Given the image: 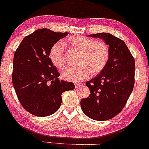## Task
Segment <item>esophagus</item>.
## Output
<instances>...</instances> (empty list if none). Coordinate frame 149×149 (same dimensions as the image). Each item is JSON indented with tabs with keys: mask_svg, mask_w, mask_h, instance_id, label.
Here are the masks:
<instances>
[{
	"mask_svg": "<svg viewBox=\"0 0 149 149\" xmlns=\"http://www.w3.org/2000/svg\"><path fill=\"white\" fill-rule=\"evenodd\" d=\"M81 85H82V84H80V83H75V86H76V88H80V87L81 86Z\"/></svg>",
	"mask_w": 149,
	"mask_h": 149,
	"instance_id": "esophagus-1",
	"label": "esophagus"
}]
</instances>
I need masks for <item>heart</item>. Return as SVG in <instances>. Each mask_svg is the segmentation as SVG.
<instances>
[{
	"mask_svg": "<svg viewBox=\"0 0 149 149\" xmlns=\"http://www.w3.org/2000/svg\"><path fill=\"white\" fill-rule=\"evenodd\" d=\"M64 44L78 52L76 59L78 65L70 66L62 73L66 80L82 81L90 73L93 76L99 74L109 61V47L103 42L95 41L93 39L83 36H75L64 40ZM49 56L53 64L59 69H64L68 64V58L62 42L54 44Z\"/></svg>",
	"mask_w": 149,
	"mask_h": 149,
	"instance_id": "heart-1",
	"label": "heart"
}]
</instances>
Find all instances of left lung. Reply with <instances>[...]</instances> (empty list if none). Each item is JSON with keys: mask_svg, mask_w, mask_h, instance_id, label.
<instances>
[{"mask_svg": "<svg viewBox=\"0 0 149 149\" xmlns=\"http://www.w3.org/2000/svg\"><path fill=\"white\" fill-rule=\"evenodd\" d=\"M104 40L109 46V59L102 72L86 85L88 98L82 99L83 112L95 120H107L123 110L134 85L135 61L123 40L109 33L88 35Z\"/></svg>", "mask_w": 149, "mask_h": 149, "instance_id": "obj_1", "label": "left lung"}]
</instances>
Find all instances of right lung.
Here are the masks:
<instances>
[{
	"label": "right lung",
	"mask_w": 149,
	"mask_h": 149,
	"mask_svg": "<svg viewBox=\"0 0 149 149\" xmlns=\"http://www.w3.org/2000/svg\"><path fill=\"white\" fill-rule=\"evenodd\" d=\"M67 35V32L38 29L26 36L15 51L13 86L22 107L34 116L54 113L62 102L61 94L75 88L71 82L58 79L59 73L49 58L54 44Z\"/></svg>",
	"instance_id": "1"
}]
</instances>
